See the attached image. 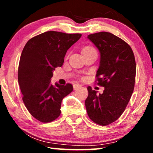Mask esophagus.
I'll list each match as a JSON object with an SVG mask.
<instances>
[{
	"mask_svg": "<svg viewBox=\"0 0 153 153\" xmlns=\"http://www.w3.org/2000/svg\"><path fill=\"white\" fill-rule=\"evenodd\" d=\"M73 88H74V90H77L78 88H81V85L75 83V84L73 85Z\"/></svg>",
	"mask_w": 153,
	"mask_h": 153,
	"instance_id": "34e87169",
	"label": "esophagus"
}]
</instances>
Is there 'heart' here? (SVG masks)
Segmentation results:
<instances>
[{
  "label": "heart",
  "instance_id": "b5f03b06",
  "mask_svg": "<svg viewBox=\"0 0 153 153\" xmlns=\"http://www.w3.org/2000/svg\"><path fill=\"white\" fill-rule=\"evenodd\" d=\"M93 51H96V50L94 49L93 47H91V46H88V47H85L83 48V53H88V52H93Z\"/></svg>",
  "mask_w": 153,
  "mask_h": 153
}]
</instances>
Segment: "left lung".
<instances>
[{
    "label": "left lung",
    "instance_id": "1",
    "mask_svg": "<svg viewBox=\"0 0 153 153\" xmlns=\"http://www.w3.org/2000/svg\"><path fill=\"white\" fill-rule=\"evenodd\" d=\"M88 39L100 51L96 76L97 84L104 90L97 95V91L88 87L85 105L89 118L105 126L120 118L130 100L135 83V58L130 46L112 33H94Z\"/></svg>",
    "mask_w": 153,
    "mask_h": 153
}]
</instances>
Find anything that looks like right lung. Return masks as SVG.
I'll return each mask as SVG.
<instances>
[{
    "instance_id": "obj_1",
    "label": "right lung",
    "mask_w": 153,
    "mask_h": 153,
    "mask_svg": "<svg viewBox=\"0 0 153 153\" xmlns=\"http://www.w3.org/2000/svg\"><path fill=\"white\" fill-rule=\"evenodd\" d=\"M81 34L47 31L27 42L20 57L18 81L29 113L42 123L56 120L63 98L73 91L70 83H51L53 72L64 62L66 52Z\"/></svg>"
}]
</instances>
